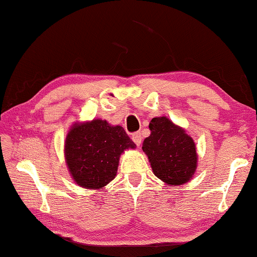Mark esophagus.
<instances>
[{"instance_id": "34e87169", "label": "esophagus", "mask_w": 257, "mask_h": 257, "mask_svg": "<svg viewBox=\"0 0 257 257\" xmlns=\"http://www.w3.org/2000/svg\"><path fill=\"white\" fill-rule=\"evenodd\" d=\"M132 138H133V142L135 143V144H136L137 146H139L142 144V139H143V137H142V134L141 133H135L133 136H132Z\"/></svg>"}]
</instances>
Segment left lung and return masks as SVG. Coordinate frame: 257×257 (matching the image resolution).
I'll return each instance as SVG.
<instances>
[{
    "instance_id": "obj_1",
    "label": "left lung",
    "mask_w": 257,
    "mask_h": 257,
    "mask_svg": "<svg viewBox=\"0 0 257 257\" xmlns=\"http://www.w3.org/2000/svg\"><path fill=\"white\" fill-rule=\"evenodd\" d=\"M151 136L143 143L154 175L168 185H182L194 176L197 167L195 143L165 116L153 118Z\"/></svg>"
}]
</instances>
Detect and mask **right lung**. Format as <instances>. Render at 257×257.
<instances>
[{"label": "right lung", "mask_w": 257, "mask_h": 257, "mask_svg": "<svg viewBox=\"0 0 257 257\" xmlns=\"http://www.w3.org/2000/svg\"><path fill=\"white\" fill-rule=\"evenodd\" d=\"M135 146L122 127H111L97 119L69 132L64 153L75 182L84 188L99 189L114 179L120 154Z\"/></svg>", "instance_id": "obj_1"}]
</instances>
